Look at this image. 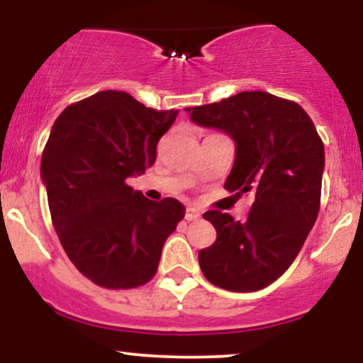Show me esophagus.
Returning a JSON list of instances; mask_svg holds the SVG:
<instances>
[{
    "instance_id": "34e87169",
    "label": "esophagus",
    "mask_w": 363,
    "mask_h": 363,
    "mask_svg": "<svg viewBox=\"0 0 363 363\" xmlns=\"http://www.w3.org/2000/svg\"><path fill=\"white\" fill-rule=\"evenodd\" d=\"M199 216H201V215H199L198 210H194V208H187L184 218L187 220V222H194V220H198Z\"/></svg>"
}]
</instances>
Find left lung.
Listing matches in <instances>:
<instances>
[{
  "instance_id": "1",
  "label": "left lung",
  "mask_w": 363,
  "mask_h": 363,
  "mask_svg": "<svg viewBox=\"0 0 363 363\" xmlns=\"http://www.w3.org/2000/svg\"><path fill=\"white\" fill-rule=\"evenodd\" d=\"M191 119L235 141L225 189L252 194L245 222L210 210L216 240L198 254L210 283L256 291L281 277L301 252L320 206L324 145L297 102L268 91H240L206 106L187 107Z\"/></svg>"
}]
</instances>
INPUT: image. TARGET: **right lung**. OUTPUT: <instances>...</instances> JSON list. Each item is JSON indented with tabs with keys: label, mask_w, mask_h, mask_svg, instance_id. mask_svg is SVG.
<instances>
[{
	"label": "right lung",
	"mask_w": 363,
	"mask_h": 363,
	"mask_svg": "<svg viewBox=\"0 0 363 363\" xmlns=\"http://www.w3.org/2000/svg\"><path fill=\"white\" fill-rule=\"evenodd\" d=\"M177 112L104 90L54 121L40 160L49 211L69 261L95 285L124 290L148 283L184 218L181 201H150L126 182L155 164L158 140Z\"/></svg>",
	"instance_id": "1"
}]
</instances>
